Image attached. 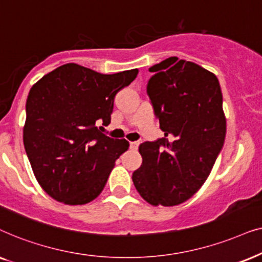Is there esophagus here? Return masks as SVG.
<instances>
[{
    "label": "esophagus",
    "instance_id": "1",
    "mask_svg": "<svg viewBox=\"0 0 262 262\" xmlns=\"http://www.w3.org/2000/svg\"><path fill=\"white\" fill-rule=\"evenodd\" d=\"M139 145H140V142H139V141H133V142H130V144H129V146H130L132 149H137L139 147Z\"/></svg>",
    "mask_w": 262,
    "mask_h": 262
}]
</instances>
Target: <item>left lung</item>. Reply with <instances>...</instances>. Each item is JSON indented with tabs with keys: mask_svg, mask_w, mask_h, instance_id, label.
<instances>
[{
	"mask_svg": "<svg viewBox=\"0 0 262 262\" xmlns=\"http://www.w3.org/2000/svg\"><path fill=\"white\" fill-rule=\"evenodd\" d=\"M149 72L147 95L164 138L140 145L132 180L148 204L175 206L200 189L224 145L222 90L213 73L177 57Z\"/></svg>",
	"mask_w": 262,
	"mask_h": 262,
	"instance_id": "obj_1",
	"label": "left lung"
}]
</instances>
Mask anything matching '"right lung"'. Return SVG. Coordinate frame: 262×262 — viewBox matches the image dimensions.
<instances>
[{
    "label": "right lung",
    "instance_id": "1",
    "mask_svg": "<svg viewBox=\"0 0 262 262\" xmlns=\"http://www.w3.org/2000/svg\"><path fill=\"white\" fill-rule=\"evenodd\" d=\"M138 73L100 74L67 63L31 87L24 146L38 183L52 199L83 205L102 193L129 142L106 137L97 123H110L115 96Z\"/></svg>",
    "mask_w": 262,
    "mask_h": 262
}]
</instances>
